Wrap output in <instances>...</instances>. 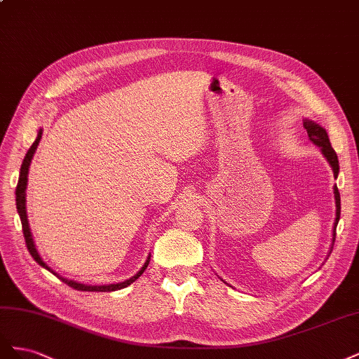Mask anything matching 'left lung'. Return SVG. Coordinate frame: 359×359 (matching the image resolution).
I'll return each instance as SVG.
<instances>
[{
    "label": "left lung",
    "instance_id": "obj_1",
    "mask_svg": "<svg viewBox=\"0 0 359 359\" xmlns=\"http://www.w3.org/2000/svg\"><path fill=\"white\" fill-rule=\"evenodd\" d=\"M304 128L307 130V135H309V139L311 140V142L319 147L323 157L327 158V161L330 163V166L332 168V172H334V177L337 178L339 177V170H340V166H339V158H337V154L335 151L332 149L331 147V142H330V137H328V133L327 130H325L320 124L311 121V119L306 118L304 119ZM334 198H335V220H334V229H332V244H331V250H330V255L332 252V245H334V241H335V229H337V224H339V220H340V193H339V189H337V186H334ZM328 255V256H330ZM226 283V281H224ZM227 285V283H226Z\"/></svg>",
    "mask_w": 359,
    "mask_h": 359
}]
</instances>
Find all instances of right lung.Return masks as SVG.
I'll use <instances>...</instances> for the list:
<instances>
[{"mask_svg": "<svg viewBox=\"0 0 359 359\" xmlns=\"http://www.w3.org/2000/svg\"><path fill=\"white\" fill-rule=\"evenodd\" d=\"M41 133L43 130L40 128L39 133H37V137L34 142H32L31 148L28 149V153L25 154V158L22 161V166H20V172H19V181H18V187H16V208H18V214L20 217V223H22V231H24V236H25V243H27V248L29 255L32 256V259L36 260V262L43 266L45 269L50 271L52 274H55L61 281H64V283L69 285L70 287L76 289V290H83V292H114V290H119V289H124L127 287L128 285H132L133 281H136L140 276L144 274V271L147 269L148 264H149V257L151 255H148L145 264L142 265V268H140L137 273L130 277L128 280L126 281H121V283H114V285H102V286H91V285H83V283H79V281H74V280H69V278H64L61 277L58 273H55L50 266H48L45 262H43V259L40 257L37 248H36V244H34V240H32V235H31V229H29V223H28V217H27V206H25V202H27V182H28V170H29V165H31V160L32 157H34V153L36 149L39 147V142L41 139Z\"/></svg>", "mask_w": 359, "mask_h": 359, "instance_id": "add662e5", "label": "right lung"}]
</instances>
